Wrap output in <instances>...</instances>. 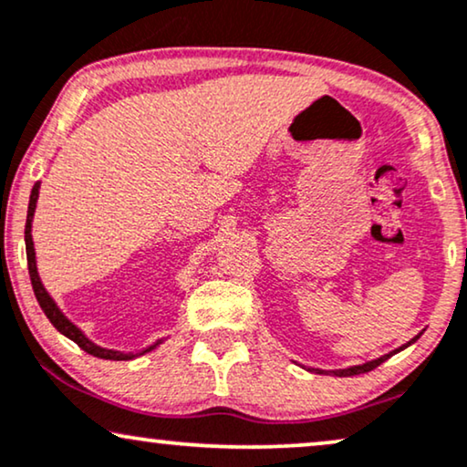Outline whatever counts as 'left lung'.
Here are the masks:
<instances>
[{
    "label": "left lung",
    "instance_id": "left-lung-1",
    "mask_svg": "<svg viewBox=\"0 0 467 467\" xmlns=\"http://www.w3.org/2000/svg\"><path fill=\"white\" fill-rule=\"evenodd\" d=\"M419 339V335H416V337L412 339V341H408L406 346H401L400 350H403V348H408L410 344H414V341ZM400 350H395V352H390V354H384V357H380V358H376V360H369V363H365V365H357V368H348V369H337V371H333L335 376H358V374H365V371H371V369H376L378 365H382L384 360H387L389 357H393V354H397ZM318 371V374H325V371H320V369H316Z\"/></svg>",
    "mask_w": 467,
    "mask_h": 467
}]
</instances>
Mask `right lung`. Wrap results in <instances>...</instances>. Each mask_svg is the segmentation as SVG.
Listing matches in <instances>:
<instances>
[{
    "label": "right lung",
    "mask_w": 467,
    "mask_h": 467,
    "mask_svg": "<svg viewBox=\"0 0 467 467\" xmlns=\"http://www.w3.org/2000/svg\"><path fill=\"white\" fill-rule=\"evenodd\" d=\"M38 190H40V183L34 185V190H31V196H29V207H27V223H25V247H27V269H29V277H31V288H34V295L38 298L42 312L47 314V318L51 320V325L57 328L61 335H66L67 339H72L74 344H77L80 350H85L87 354H91V357H98V358H107V360H130L134 357H140V354L145 352H151L155 346L161 344V339L155 341L153 346L145 348V350L140 352H117V350H107V348H99L89 341L80 331L78 327H74L70 320L66 318L64 314L59 312V307L55 306V301L51 298V295L45 290V285L40 282V275H38V269H36V252H34V241H31V220H34V211H36V202H38Z\"/></svg>",
    "instance_id": "1"
}]
</instances>
